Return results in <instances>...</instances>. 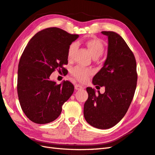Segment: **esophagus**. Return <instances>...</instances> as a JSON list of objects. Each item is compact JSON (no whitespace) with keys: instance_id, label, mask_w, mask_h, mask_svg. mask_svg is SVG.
<instances>
[{"instance_id":"34e87169","label":"esophagus","mask_w":155,"mask_h":155,"mask_svg":"<svg viewBox=\"0 0 155 155\" xmlns=\"http://www.w3.org/2000/svg\"><path fill=\"white\" fill-rule=\"evenodd\" d=\"M74 88L76 90H81V89H83V87L81 86V85L79 84H75Z\"/></svg>"}]
</instances>
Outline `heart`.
<instances>
[{
  "label": "heart",
  "instance_id": "1",
  "mask_svg": "<svg viewBox=\"0 0 155 155\" xmlns=\"http://www.w3.org/2000/svg\"><path fill=\"white\" fill-rule=\"evenodd\" d=\"M86 45L89 50L93 57H99L103 53L104 46L103 42L97 38H92L87 41ZM77 48V44L76 42L72 43L69 46L68 49V58H71L73 56L75 51ZM92 72L89 69L85 68L82 67H75L72 69L71 74L74 78L81 82H84L87 80L88 76L91 75Z\"/></svg>",
  "mask_w": 155,
  "mask_h": 155
}]
</instances>
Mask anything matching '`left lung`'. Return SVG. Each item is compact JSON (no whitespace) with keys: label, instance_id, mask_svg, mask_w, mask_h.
<instances>
[{"label":"left lung","instance_id":"left-lung-1","mask_svg":"<svg viewBox=\"0 0 155 155\" xmlns=\"http://www.w3.org/2000/svg\"><path fill=\"white\" fill-rule=\"evenodd\" d=\"M108 37L107 57L93 78L94 85L105 87L101 94L87 87L84 117L91 126L107 129L121 120L130 107L137 87V62L130 48L117 32L102 31Z\"/></svg>","mask_w":155,"mask_h":155}]
</instances>
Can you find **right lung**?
Returning a JSON list of instances; mask_svg holds the SVG:
<instances>
[{
  "label": "right lung",
  "mask_w": 155,
  "mask_h": 155,
  "mask_svg": "<svg viewBox=\"0 0 155 155\" xmlns=\"http://www.w3.org/2000/svg\"><path fill=\"white\" fill-rule=\"evenodd\" d=\"M57 27L38 32L23 51L18 68L17 93L22 110L31 121L47 124L59 117L62 106L74 92L71 82L60 84L51 74L68 64L69 46L78 38Z\"/></svg>",
  "instance_id": "obj_1"
}]
</instances>
